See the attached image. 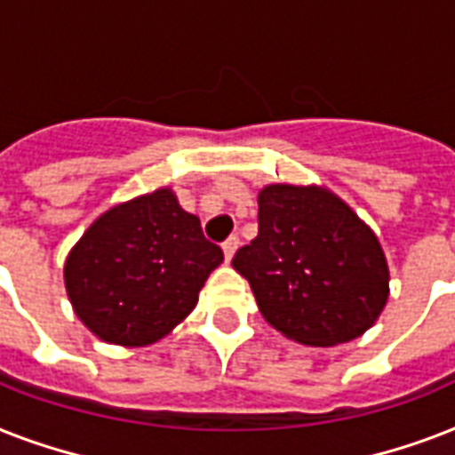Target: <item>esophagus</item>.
I'll return each mask as SVG.
<instances>
[{
  "label": "esophagus",
  "instance_id": "esophagus-1",
  "mask_svg": "<svg viewBox=\"0 0 455 455\" xmlns=\"http://www.w3.org/2000/svg\"><path fill=\"white\" fill-rule=\"evenodd\" d=\"M238 245H241V238L238 235H228L227 241H224V255H227V262H231V257L235 255V250H238Z\"/></svg>",
  "mask_w": 455,
  "mask_h": 455
}]
</instances>
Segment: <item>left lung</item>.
<instances>
[{
	"label": "left lung",
	"mask_w": 455,
	"mask_h": 455,
	"mask_svg": "<svg viewBox=\"0 0 455 455\" xmlns=\"http://www.w3.org/2000/svg\"><path fill=\"white\" fill-rule=\"evenodd\" d=\"M257 203V238L231 264L248 278L262 316L311 347L363 335L389 295L378 235L321 186L269 184Z\"/></svg>",
	"instance_id": "left-lung-1"
}]
</instances>
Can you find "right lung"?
<instances>
[{"instance_id":"1","label":"right lung","mask_w":455,"mask_h":455,"mask_svg":"<svg viewBox=\"0 0 455 455\" xmlns=\"http://www.w3.org/2000/svg\"><path fill=\"white\" fill-rule=\"evenodd\" d=\"M224 252L181 210L172 188L110 207L75 243L63 267L75 314L96 338L146 347L198 304Z\"/></svg>"}]
</instances>
